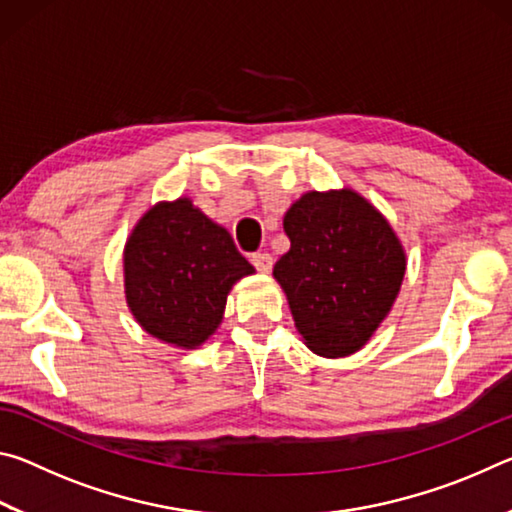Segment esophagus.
Here are the masks:
<instances>
[{"instance_id":"obj_1","label":"esophagus","mask_w":512,"mask_h":512,"mask_svg":"<svg viewBox=\"0 0 512 512\" xmlns=\"http://www.w3.org/2000/svg\"><path fill=\"white\" fill-rule=\"evenodd\" d=\"M250 262H253V266L259 273H268L273 268V257L268 253H255L253 257H250Z\"/></svg>"}]
</instances>
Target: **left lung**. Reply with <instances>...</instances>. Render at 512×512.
Masks as SVG:
<instances>
[{"mask_svg":"<svg viewBox=\"0 0 512 512\" xmlns=\"http://www.w3.org/2000/svg\"><path fill=\"white\" fill-rule=\"evenodd\" d=\"M289 253L273 266L307 348L348 357L400 293L406 253L391 223L352 189L307 192L284 214Z\"/></svg>","mask_w":512,"mask_h":512,"instance_id":"obj_1","label":"left lung"}]
</instances>
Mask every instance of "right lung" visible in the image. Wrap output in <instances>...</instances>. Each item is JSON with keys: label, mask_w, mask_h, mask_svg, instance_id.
<instances>
[{"label": "right lung", "mask_w": 512, "mask_h": 512, "mask_svg": "<svg viewBox=\"0 0 512 512\" xmlns=\"http://www.w3.org/2000/svg\"><path fill=\"white\" fill-rule=\"evenodd\" d=\"M255 268L189 198L146 212L124 248L126 302L144 332L196 350L221 325L232 284Z\"/></svg>", "instance_id": "1"}]
</instances>
